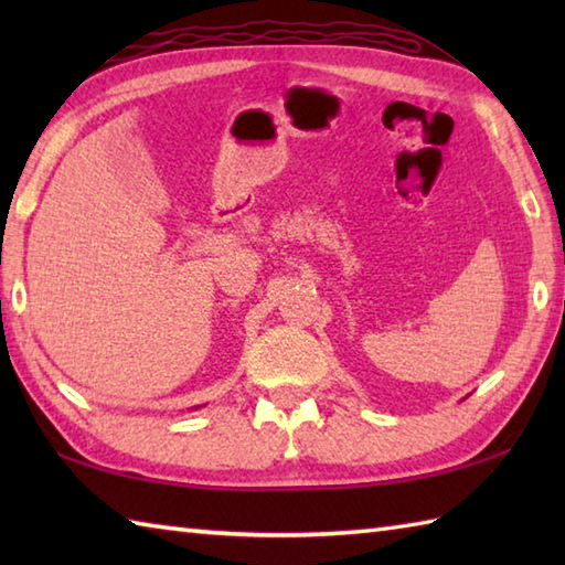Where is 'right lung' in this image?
Returning a JSON list of instances; mask_svg holds the SVG:
<instances>
[{
  "label": "right lung",
  "mask_w": 565,
  "mask_h": 565,
  "mask_svg": "<svg viewBox=\"0 0 565 565\" xmlns=\"http://www.w3.org/2000/svg\"><path fill=\"white\" fill-rule=\"evenodd\" d=\"M196 411H199V405H196Z\"/></svg>",
  "instance_id": "obj_1"
}]
</instances>
